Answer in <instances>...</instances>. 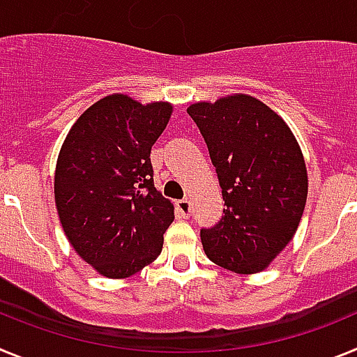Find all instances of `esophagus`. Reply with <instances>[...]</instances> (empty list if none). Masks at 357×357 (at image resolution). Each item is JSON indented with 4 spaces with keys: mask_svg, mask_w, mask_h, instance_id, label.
<instances>
[{
    "mask_svg": "<svg viewBox=\"0 0 357 357\" xmlns=\"http://www.w3.org/2000/svg\"><path fill=\"white\" fill-rule=\"evenodd\" d=\"M176 213H178V216L182 218L191 216V213H193V209H191V202H189L188 198L176 202Z\"/></svg>",
    "mask_w": 357,
    "mask_h": 357,
    "instance_id": "1",
    "label": "esophagus"
}]
</instances>
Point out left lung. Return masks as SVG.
<instances>
[{
    "label": "left lung",
    "mask_w": 357,
    "mask_h": 357,
    "mask_svg": "<svg viewBox=\"0 0 357 357\" xmlns=\"http://www.w3.org/2000/svg\"><path fill=\"white\" fill-rule=\"evenodd\" d=\"M209 150L225 209L202 229L207 257L236 273H257L295 236L305 200L304 155L284 119L248 94L188 107Z\"/></svg>",
    "instance_id": "obj_1"
}]
</instances>
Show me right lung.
Listing matches in <instances>:
<instances>
[{"label":"right lung","instance_id":"obj_1","mask_svg":"<svg viewBox=\"0 0 357 357\" xmlns=\"http://www.w3.org/2000/svg\"><path fill=\"white\" fill-rule=\"evenodd\" d=\"M172 103L110 94L77 119L55 169L62 229L82 259L102 275L125 279L153 263L173 222V204L153 185L150 151Z\"/></svg>","mask_w":357,"mask_h":357}]
</instances>
